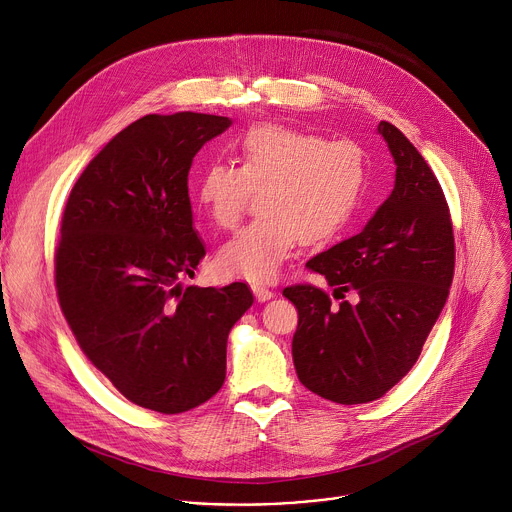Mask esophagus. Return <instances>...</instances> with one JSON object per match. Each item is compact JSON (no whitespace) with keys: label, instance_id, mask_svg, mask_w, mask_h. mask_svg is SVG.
Segmentation results:
<instances>
[{"label":"esophagus","instance_id":"34e87169","mask_svg":"<svg viewBox=\"0 0 512 512\" xmlns=\"http://www.w3.org/2000/svg\"><path fill=\"white\" fill-rule=\"evenodd\" d=\"M251 289H253V294H255L257 302H269V300L275 296L271 289H267V287H263V285H251Z\"/></svg>","mask_w":512,"mask_h":512}]
</instances>
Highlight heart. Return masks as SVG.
Listing matches in <instances>:
<instances>
[{"label":"heart","mask_w":512,"mask_h":512,"mask_svg":"<svg viewBox=\"0 0 512 512\" xmlns=\"http://www.w3.org/2000/svg\"><path fill=\"white\" fill-rule=\"evenodd\" d=\"M231 152L235 166L208 164L192 196L214 225L229 229L259 190L261 214L218 251L225 273L251 281H271L300 239L318 243L338 233L367 182L356 143L281 123L251 125Z\"/></svg>","instance_id":"obj_1"}]
</instances>
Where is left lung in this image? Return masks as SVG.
<instances>
[{
	"label": "left lung",
	"instance_id": "left-lung-1",
	"mask_svg": "<svg viewBox=\"0 0 512 512\" xmlns=\"http://www.w3.org/2000/svg\"><path fill=\"white\" fill-rule=\"evenodd\" d=\"M379 133L395 162V186L364 229L306 265L356 302L334 306L312 285L285 287L298 308L291 354L312 393L342 405L369 403L417 362L454 277V231L440 182L391 123ZM344 298V294H342Z\"/></svg>",
	"mask_w": 512,
	"mask_h": 512
}]
</instances>
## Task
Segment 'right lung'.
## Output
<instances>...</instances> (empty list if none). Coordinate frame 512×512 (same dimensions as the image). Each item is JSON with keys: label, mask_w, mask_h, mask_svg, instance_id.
<instances>
[{"label": "right lung", "mask_w": 512, "mask_h": 512, "mask_svg": "<svg viewBox=\"0 0 512 512\" xmlns=\"http://www.w3.org/2000/svg\"><path fill=\"white\" fill-rule=\"evenodd\" d=\"M229 117L145 115L119 131L72 186L56 289L79 346L131 403L182 413L225 383L231 328L251 289L182 287L206 255L192 227L188 172Z\"/></svg>", "instance_id": "add662e5"}]
</instances>
